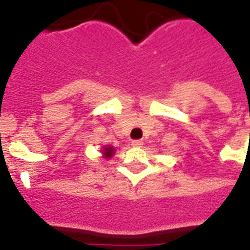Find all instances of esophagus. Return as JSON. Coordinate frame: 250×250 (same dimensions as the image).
I'll list each match as a JSON object with an SVG mask.
<instances>
[{
  "label": "esophagus",
  "instance_id": "obj_1",
  "mask_svg": "<svg viewBox=\"0 0 250 250\" xmlns=\"http://www.w3.org/2000/svg\"><path fill=\"white\" fill-rule=\"evenodd\" d=\"M132 146H135V147H141L144 145V141L143 140H133L131 143Z\"/></svg>",
  "mask_w": 250,
  "mask_h": 250
}]
</instances>
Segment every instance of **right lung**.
<instances>
[{"instance_id": "obj_1", "label": "right lung", "mask_w": 250, "mask_h": 250, "mask_svg": "<svg viewBox=\"0 0 250 250\" xmlns=\"http://www.w3.org/2000/svg\"><path fill=\"white\" fill-rule=\"evenodd\" d=\"M103 155H104V158H111L114 155V147L113 146H104Z\"/></svg>"}]
</instances>
